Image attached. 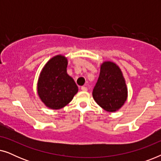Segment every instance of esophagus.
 Returning <instances> with one entry per match:
<instances>
[{"mask_svg": "<svg viewBox=\"0 0 161 161\" xmlns=\"http://www.w3.org/2000/svg\"><path fill=\"white\" fill-rule=\"evenodd\" d=\"M81 90H82V91H83V92H86L88 89H87V87H86V86H82V87H81Z\"/></svg>", "mask_w": 161, "mask_h": 161, "instance_id": "esophagus-1", "label": "esophagus"}]
</instances>
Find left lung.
<instances>
[{"label": "left lung", "mask_w": 161, "mask_h": 161, "mask_svg": "<svg viewBox=\"0 0 161 161\" xmlns=\"http://www.w3.org/2000/svg\"><path fill=\"white\" fill-rule=\"evenodd\" d=\"M92 96L102 108L108 112L118 111L124 105L127 97V86L122 71L115 63L102 64Z\"/></svg>", "instance_id": "obj_1"}]
</instances>
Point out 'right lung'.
Listing matches in <instances>:
<instances>
[{"mask_svg": "<svg viewBox=\"0 0 161 161\" xmlns=\"http://www.w3.org/2000/svg\"><path fill=\"white\" fill-rule=\"evenodd\" d=\"M67 59L58 55L45 65L39 75L37 92L46 106L60 109L71 102L78 91L72 78L67 72Z\"/></svg>", "mask_w": 161, "mask_h": 161, "instance_id": "right-lung-1", "label": "right lung"}]
</instances>
